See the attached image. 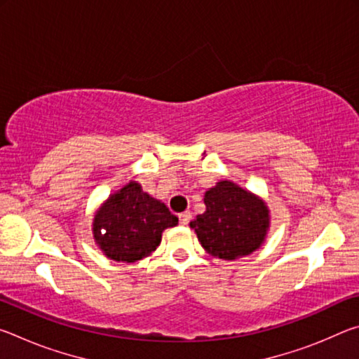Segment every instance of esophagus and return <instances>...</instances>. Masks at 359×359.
<instances>
[{"mask_svg": "<svg viewBox=\"0 0 359 359\" xmlns=\"http://www.w3.org/2000/svg\"><path fill=\"white\" fill-rule=\"evenodd\" d=\"M179 220H180V224H188L191 220V214L190 212H182V214H179Z\"/></svg>", "mask_w": 359, "mask_h": 359, "instance_id": "esophagus-1", "label": "esophagus"}]
</instances>
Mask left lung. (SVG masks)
<instances>
[{"label": "left lung", "instance_id": "obj_1", "mask_svg": "<svg viewBox=\"0 0 359 359\" xmlns=\"http://www.w3.org/2000/svg\"><path fill=\"white\" fill-rule=\"evenodd\" d=\"M205 212L190 226L212 257L236 259L263 244L269 217L266 204L233 182L222 180L205 191Z\"/></svg>", "mask_w": 359, "mask_h": 359}]
</instances>
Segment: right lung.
<instances>
[{
	"label": "right lung",
	"mask_w": 359,
	"mask_h": 359,
	"mask_svg": "<svg viewBox=\"0 0 359 359\" xmlns=\"http://www.w3.org/2000/svg\"><path fill=\"white\" fill-rule=\"evenodd\" d=\"M177 223L179 218L165 204L144 193L136 182H130L96 212L93 234L109 258L135 263L154 252L163 231Z\"/></svg>",
	"instance_id": "right-lung-1"
}]
</instances>
